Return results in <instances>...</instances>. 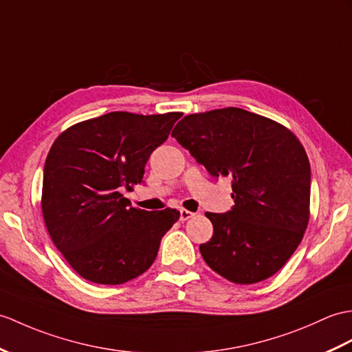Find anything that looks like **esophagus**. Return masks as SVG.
Masks as SVG:
<instances>
[{"label":"esophagus","mask_w":352,"mask_h":352,"mask_svg":"<svg viewBox=\"0 0 352 352\" xmlns=\"http://www.w3.org/2000/svg\"><path fill=\"white\" fill-rule=\"evenodd\" d=\"M195 216V213H192V211H189V210H184V208H182L179 210V220H189V219H192Z\"/></svg>","instance_id":"1"}]
</instances>
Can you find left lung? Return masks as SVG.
<instances>
[{"mask_svg":"<svg viewBox=\"0 0 352 352\" xmlns=\"http://www.w3.org/2000/svg\"><path fill=\"white\" fill-rule=\"evenodd\" d=\"M170 136L211 177H232V208L206 213L214 232L199 250L208 267L240 285L279 272L309 222L310 165L296 135L273 120L225 108L186 116Z\"/></svg>","mask_w":352,"mask_h":352,"instance_id":"left-lung-1","label":"left lung"}]
</instances>
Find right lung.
<instances>
[{
	"label": "right lung",
	"instance_id": "obj_1",
	"mask_svg": "<svg viewBox=\"0 0 352 352\" xmlns=\"http://www.w3.org/2000/svg\"><path fill=\"white\" fill-rule=\"evenodd\" d=\"M182 116L109 112L55 139L43 169L42 211L56 249L84 279L121 285L156 259L179 213L135 208L122 190L144 183L151 153Z\"/></svg>",
	"mask_w": 352,
	"mask_h": 352
}]
</instances>
